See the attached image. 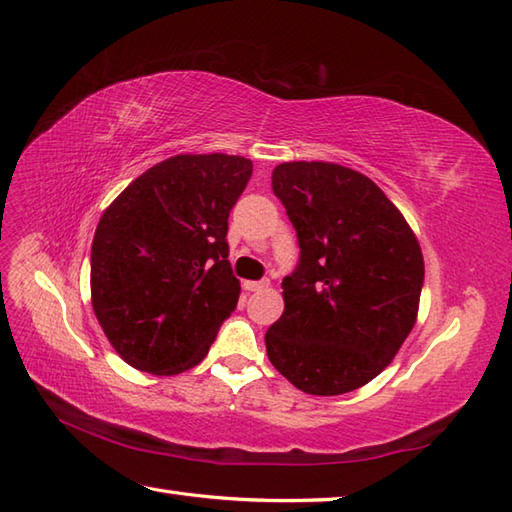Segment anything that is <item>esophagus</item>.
Returning <instances> with one entry per match:
<instances>
[{"label": "esophagus", "instance_id": "1", "mask_svg": "<svg viewBox=\"0 0 512 512\" xmlns=\"http://www.w3.org/2000/svg\"><path fill=\"white\" fill-rule=\"evenodd\" d=\"M266 286H268V279H262V281H244V290H248V292L264 290Z\"/></svg>", "mask_w": 512, "mask_h": 512}]
</instances>
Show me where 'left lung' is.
<instances>
[{"label": "left lung", "instance_id": "left-lung-1", "mask_svg": "<svg viewBox=\"0 0 512 512\" xmlns=\"http://www.w3.org/2000/svg\"><path fill=\"white\" fill-rule=\"evenodd\" d=\"M273 191L297 231L286 310L266 332L277 372L314 396L376 378L416 323L424 262L405 217L376 184L332 162H284Z\"/></svg>", "mask_w": 512, "mask_h": 512}]
</instances>
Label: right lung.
Returning <instances> with one entry per match:
<instances>
[{
  "instance_id": "right-lung-1",
  "label": "right lung",
  "mask_w": 512,
  "mask_h": 512,
  "mask_svg": "<svg viewBox=\"0 0 512 512\" xmlns=\"http://www.w3.org/2000/svg\"><path fill=\"white\" fill-rule=\"evenodd\" d=\"M250 173L253 162L239 156H173L103 213L90 257L92 308L125 363L171 376L209 354L239 299L226 233Z\"/></svg>"
}]
</instances>
